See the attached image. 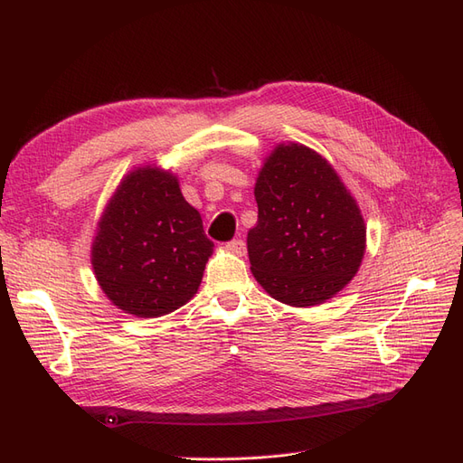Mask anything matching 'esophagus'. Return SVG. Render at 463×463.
Masks as SVG:
<instances>
[{"label":"esophagus","instance_id":"esophagus-1","mask_svg":"<svg viewBox=\"0 0 463 463\" xmlns=\"http://www.w3.org/2000/svg\"><path fill=\"white\" fill-rule=\"evenodd\" d=\"M226 249L241 257V255H245V241L243 240H232V241L226 243Z\"/></svg>","mask_w":463,"mask_h":463}]
</instances>
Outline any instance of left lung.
Returning <instances> with one entry per match:
<instances>
[{
	"label": "left lung",
	"instance_id": "obj_1",
	"mask_svg": "<svg viewBox=\"0 0 463 463\" xmlns=\"http://www.w3.org/2000/svg\"><path fill=\"white\" fill-rule=\"evenodd\" d=\"M259 222L247 233L250 272L293 307L335 296L357 274L367 228L334 167L298 143L278 145L255 184Z\"/></svg>",
	"mask_w": 463,
	"mask_h": 463
}]
</instances>
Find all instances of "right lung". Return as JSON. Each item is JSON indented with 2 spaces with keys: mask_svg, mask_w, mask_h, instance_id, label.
Returning a JSON list of instances; mask_svg holds the SVG:
<instances>
[{
  "mask_svg": "<svg viewBox=\"0 0 463 463\" xmlns=\"http://www.w3.org/2000/svg\"><path fill=\"white\" fill-rule=\"evenodd\" d=\"M213 249L177 177L145 165L125 175L98 222L92 269L118 309L152 318L197 293Z\"/></svg>",
  "mask_w": 463,
  "mask_h": 463,
  "instance_id": "add662e5",
  "label": "right lung"
}]
</instances>
